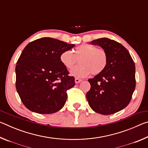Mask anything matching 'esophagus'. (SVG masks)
I'll return each mask as SVG.
<instances>
[{
	"instance_id": "obj_1",
	"label": "esophagus",
	"mask_w": 148,
	"mask_h": 148,
	"mask_svg": "<svg viewBox=\"0 0 148 148\" xmlns=\"http://www.w3.org/2000/svg\"><path fill=\"white\" fill-rule=\"evenodd\" d=\"M82 81L81 79H79V78H75V83L76 84H79Z\"/></svg>"
}]
</instances>
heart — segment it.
Segmentation results:
<instances>
[{
    "label": "heart",
    "mask_w": 148,
    "mask_h": 148,
    "mask_svg": "<svg viewBox=\"0 0 148 148\" xmlns=\"http://www.w3.org/2000/svg\"><path fill=\"white\" fill-rule=\"evenodd\" d=\"M62 64L68 70H72L79 61L80 66L74 69L71 75L76 77H84L91 74L98 75L106 69L108 56L105 50L92 45H82L74 50L62 51L60 56Z\"/></svg>",
    "instance_id": "obj_1"
}]
</instances>
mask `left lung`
Listing matches in <instances>:
<instances>
[{
	"instance_id": "obj_1",
	"label": "left lung",
	"mask_w": 148,
	"mask_h": 148,
	"mask_svg": "<svg viewBox=\"0 0 148 148\" xmlns=\"http://www.w3.org/2000/svg\"><path fill=\"white\" fill-rule=\"evenodd\" d=\"M105 50L108 56L106 69L89 79L91 89L86 98L97 113L110 115L124 109L131 101L136 86L135 64L125 47L108 38L91 42Z\"/></svg>"
}]
</instances>
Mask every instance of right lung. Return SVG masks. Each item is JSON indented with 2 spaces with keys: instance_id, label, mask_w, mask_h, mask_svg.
<instances>
[{
  "instance_id": "right-lung-1",
  "label": "right lung",
  "mask_w": 148,
  "mask_h": 148,
  "mask_svg": "<svg viewBox=\"0 0 148 148\" xmlns=\"http://www.w3.org/2000/svg\"><path fill=\"white\" fill-rule=\"evenodd\" d=\"M75 46L44 37L25 47L16 66V87L22 102L32 112L53 114L61 110L66 91L75 86L74 77L60 61L62 51Z\"/></svg>"
}]
</instances>
